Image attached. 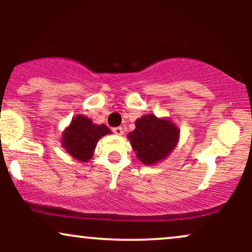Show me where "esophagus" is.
Masks as SVG:
<instances>
[{"label": "esophagus", "mask_w": 252, "mask_h": 252, "mask_svg": "<svg viewBox=\"0 0 252 252\" xmlns=\"http://www.w3.org/2000/svg\"><path fill=\"white\" fill-rule=\"evenodd\" d=\"M112 131H114V134L117 135V136L123 135V128H122V126H117V128H114V129H112Z\"/></svg>", "instance_id": "1"}]
</instances>
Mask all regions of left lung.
I'll return each mask as SVG.
<instances>
[{"label":"left lung","instance_id":"8db88e82","mask_svg":"<svg viewBox=\"0 0 252 252\" xmlns=\"http://www.w3.org/2000/svg\"><path fill=\"white\" fill-rule=\"evenodd\" d=\"M135 126V130L128 134V140L136 158L144 164L161 162L178 146L180 129L169 118L144 115L136 120Z\"/></svg>","mask_w":252,"mask_h":252}]
</instances>
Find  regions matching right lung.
<instances>
[{
  "instance_id": "right-lung-1",
  "label": "right lung",
  "mask_w": 252,
  "mask_h": 252,
  "mask_svg": "<svg viewBox=\"0 0 252 252\" xmlns=\"http://www.w3.org/2000/svg\"><path fill=\"white\" fill-rule=\"evenodd\" d=\"M111 134L105 124H94L84 115H77L66 126L62 135V146L74 160L88 162L103 136Z\"/></svg>"
}]
</instances>
